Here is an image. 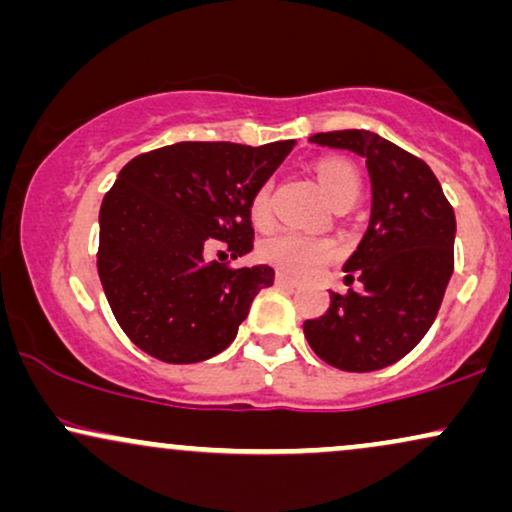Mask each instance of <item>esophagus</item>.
I'll return each instance as SVG.
<instances>
[{
	"mask_svg": "<svg viewBox=\"0 0 512 512\" xmlns=\"http://www.w3.org/2000/svg\"><path fill=\"white\" fill-rule=\"evenodd\" d=\"M276 286H284V289H296L298 279H293V276L279 272V274H276Z\"/></svg>",
	"mask_w": 512,
	"mask_h": 512,
	"instance_id": "1",
	"label": "esophagus"
}]
</instances>
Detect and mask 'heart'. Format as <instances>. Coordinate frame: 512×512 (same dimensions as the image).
I'll return each mask as SVG.
<instances>
[{"mask_svg": "<svg viewBox=\"0 0 512 512\" xmlns=\"http://www.w3.org/2000/svg\"><path fill=\"white\" fill-rule=\"evenodd\" d=\"M317 180H320L322 190L330 197V202L344 195H358V190H361V178H358L356 168L351 163L339 161V158L322 161L317 166ZM250 216L257 226L269 223V216H272L269 185H262L255 192L250 204ZM260 255L264 262L274 264V267L284 269V272L308 276L320 272L327 262L337 257V245L332 240L305 236V233L298 231H276L262 240Z\"/></svg>", "mask_w": 512, "mask_h": 512, "instance_id": "heart-1", "label": "heart"}]
</instances>
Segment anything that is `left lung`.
I'll use <instances>...</instances> for the list:
<instances>
[{"instance_id":"obj_1","label":"left lung","mask_w":512,"mask_h":512,"mask_svg":"<svg viewBox=\"0 0 512 512\" xmlns=\"http://www.w3.org/2000/svg\"><path fill=\"white\" fill-rule=\"evenodd\" d=\"M317 146L354 151L370 175V221L344 262L363 291L330 293V308L305 320L313 351L330 366L370 373L392 366L424 339L436 320L455 269V211L421 158L368 129L310 137Z\"/></svg>"}]
</instances>
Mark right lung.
<instances>
[{"instance_id":"1","label":"right lung","mask_w":512,"mask_h":512,"mask_svg":"<svg viewBox=\"0 0 512 512\" xmlns=\"http://www.w3.org/2000/svg\"><path fill=\"white\" fill-rule=\"evenodd\" d=\"M293 144L180 142L120 170L98 216V276L139 349L166 363H199L236 339L274 269L207 262L204 248L221 240L233 260L248 255L252 197Z\"/></svg>"}]
</instances>
